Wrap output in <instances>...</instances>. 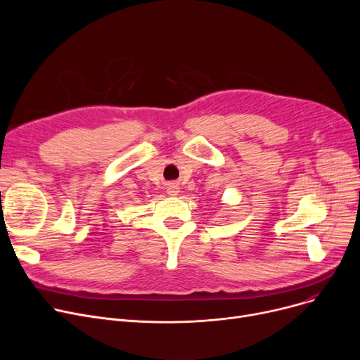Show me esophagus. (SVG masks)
<instances>
[{
    "instance_id": "34e87169",
    "label": "esophagus",
    "mask_w": 360,
    "mask_h": 360,
    "mask_svg": "<svg viewBox=\"0 0 360 360\" xmlns=\"http://www.w3.org/2000/svg\"><path fill=\"white\" fill-rule=\"evenodd\" d=\"M167 194H169V195H176V194H178L176 185H174V184L169 185V186H167Z\"/></svg>"
}]
</instances>
